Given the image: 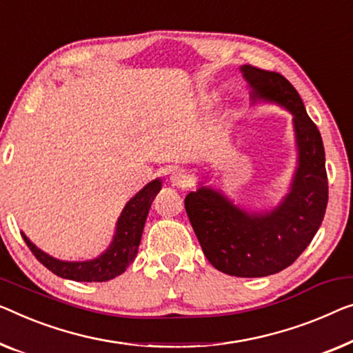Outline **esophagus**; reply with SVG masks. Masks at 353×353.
Segmentation results:
<instances>
[{"label": "esophagus", "instance_id": "34e87169", "mask_svg": "<svg viewBox=\"0 0 353 353\" xmlns=\"http://www.w3.org/2000/svg\"><path fill=\"white\" fill-rule=\"evenodd\" d=\"M170 181L172 185H177V187H188V183H190V176L187 174L183 170H176L172 172Z\"/></svg>", "mask_w": 353, "mask_h": 353}]
</instances>
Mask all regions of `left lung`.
I'll return each mask as SVG.
<instances>
[{
	"label": "left lung",
	"mask_w": 353,
	"mask_h": 353,
	"mask_svg": "<svg viewBox=\"0 0 353 353\" xmlns=\"http://www.w3.org/2000/svg\"><path fill=\"white\" fill-rule=\"evenodd\" d=\"M252 101H270L293 115L298 166L279 206L247 212L222 192L199 187L185 196V210L201 249L215 270L236 277H265L285 270L311 244L328 203L325 149L303 99L274 71L241 66Z\"/></svg>",
	"instance_id": "left-lung-1"
}]
</instances>
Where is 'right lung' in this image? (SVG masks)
<instances>
[{
  "mask_svg": "<svg viewBox=\"0 0 353 353\" xmlns=\"http://www.w3.org/2000/svg\"><path fill=\"white\" fill-rule=\"evenodd\" d=\"M161 188V181L155 179L134 194L120 214L117 227L112 238V243L101 255L87 261H63L47 255L38 249L22 233L26 245L33 252L47 270L63 279H70L76 282H106L117 277L126 271L138 254L141 236L145 225L147 214L152 206V201Z\"/></svg>",
  "mask_w": 353,
  "mask_h": 353,
  "instance_id": "obj_1",
  "label": "right lung"
}]
</instances>
